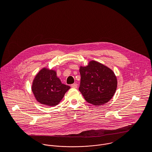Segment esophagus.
Listing matches in <instances>:
<instances>
[{
    "instance_id": "34e87169",
    "label": "esophagus",
    "mask_w": 152,
    "mask_h": 152,
    "mask_svg": "<svg viewBox=\"0 0 152 152\" xmlns=\"http://www.w3.org/2000/svg\"><path fill=\"white\" fill-rule=\"evenodd\" d=\"M78 87V85H77V84H72V85H71V87H72V88H77Z\"/></svg>"
}]
</instances>
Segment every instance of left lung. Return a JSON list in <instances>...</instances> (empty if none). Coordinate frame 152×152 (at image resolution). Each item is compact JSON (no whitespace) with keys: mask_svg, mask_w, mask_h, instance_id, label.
Here are the masks:
<instances>
[{"mask_svg":"<svg viewBox=\"0 0 152 152\" xmlns=\"http://www.w3.org/2000/svg\"><path fill=\"white\" fill-rule=\"evenodd\" d=\"M79 91L86 101L94 105L106 104L113 97L117 88V79L108 67L91 61L86 66H80Z\"/></svg>","mask_w":152,"mask_h":152,"instance_id":"obj_1","label":"left lung"}]
</instances>
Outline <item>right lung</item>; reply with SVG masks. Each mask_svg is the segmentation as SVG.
I'll return each mask as SVG.
<instances>
[{
	"mask_svg": "<svg viewBox=\"0 0 152 152\" xmlns=\"http://www.w3.org/2000/svg\"><path fill=\"white\" fill-rule=\"evenodd\" d=\"M69 88L61 83L55 71L44 68L35 77L31 89L39 102L53 107L60 103Z\"/></svg>",
	"mask_w": 152,
	"mask_h": 152,
	"instance_id": "right-lung-1",
	"label": "right lung"
}]
</instances>
